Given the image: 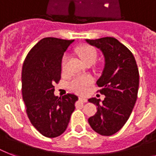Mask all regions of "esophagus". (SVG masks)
<instances>
[{
    "mask_svg": "<svg viewBox=\"0 0 156 156\" xmlns=\"http://www.w3.org/2000/svg\"><path fill=\"white\" fill-rule=\"evenodd\" d=\"M79 100H80V101H82V102H84V103L87 102V99L85 97H83V96H80V97H79Z\"/></svg>",
    "mask_w": 156,
    "mask_h": 156,
    "instance_id": "esophagus-1",
    "label": "esophagus"
}]
</instances>
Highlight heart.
I'll use <instances>...</instances> for the list:
<instances>
[{
    "instance_id": "heart-1",
    "label": "heart",
    "mask_w": 156,
    "mask_h": 156,
    "mask_svg": "<svg viewBox=\"0 0 156 156\" xmlns=\"http://www.w3.org/2000/svg\"><path fill=\"white\" fill-rule=\"evenodd\" d=\"M76 52L83 62H87L89 61H92L95 62L97 57V52L95 48L87 45L78 48L76 49ZM67 61H68V56L65 55L61 62V66L63 69H66ZM91 83H92V78L89 76H78V77L73 78L69 82V87L71 90H73L77 93H84L87 90V87Z\"/></svg>"
}]
</instances>
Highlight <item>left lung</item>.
<instances>
[{"instance_id":"8db88e82","label":"left lung","mask_w":156,"mask_h":156,"mask_svg":"<svg viewBox=\"0 0 156 156\" xmlns=\"http://www.w3.org/2000/svg\"><path fill=\"white\" fill-rule=\"evenodd\" d=\"M88 44L100 49L104 58L102 74L96 82L103 101L90 98L97 112L88 119L90 127L104 136L118 132L128 121L137 100L139 73L132 52L113 37L86 40Z\"/></svg>"}]
</instances>
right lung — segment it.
I'll use <instances>...</instances> for the list:
<instances>
[{
	"label": "right lung",
	"instance_id": "right-lung-1",
	"mask_svg": "<svg viewBox=\"0 0 156 156\" xmlns=\"http://www.w3.org/2000/svg\"><path fill=\"white\" fill-rule=\"evenodd\" d=\"M74 40L42 39L26 57L22 71V92L32 126L42 135L56 138L66 131L78 98L54 95L55 83L61 79L64 52Z\"/></svg>",
	"mask_w": 156,
	"mask_h": 156
}]
</instances>
